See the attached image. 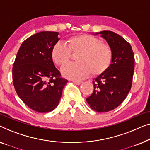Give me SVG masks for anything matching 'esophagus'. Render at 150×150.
<instances>
[{
	"label": "esophagus",
	"mask_w": 150,
	"mask_h": 150,
	"mask_svg": "<svg viewBox=\"0 0 150 150\" xmlns=\"http://www.w3.org/2000/svg\"><path fill=\"white\" fill-rule=\"evenodd\" d=\"M73 83H74L75 84H77V85H80V84H81L83 82L81 81H75V80H73L72 81Z\"/></svg>",
	"instance_id": "34e87169"
}]
</instances>
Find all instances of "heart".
<instances>
[{
    "mask_svg": "<svg viewBox=\"0 0 150 150\" xmlns=\"http://www.w3.org/2000/svg\"><path fill=\"white\" fill-rule=\"evenodd\" d=\"M67 45L62 42L55 43L51 56L58 66H64L70 60L71 52H79L76 56L77 63L69 64L62 69L64 77L71 79H80L98 76L105 73L110 67L113 53L110 46L101 42L94 36L81 34L69 38Z\"/></svg>",
    "mask_w": 150,
    "mask_h": 150,
    "instance_id": "1",
    "label": "heart"
}]
</instances>
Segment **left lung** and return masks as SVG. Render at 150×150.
Here are the masks:
<instances>
[{
  "mask_svg": "<svg viewBox=\"0 0 150 150\" xmlns=\"http://www.w3.org/2000/svg\"><path fill=\"white\" fill-rule=\"evenodd\" d=\"M106 40L112 50L109 69L94 78V91L86 98L90 107L97 112H107L123 102L132 86L134 57L131 45L123 37L109 30L96 33Z\"/></svg>",
  "mask_w": 150,
  "mask_h": 150,
  "instance_id": "8db88e82",
  "label": "left lung"
}]
</instances>
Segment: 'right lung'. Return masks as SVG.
I'll list each match as a JSON object with an SVG mask.
<instances>
[{
  "instance_id": "1",
  "label": "right lung",
  "mask_w": 150,
  "mask_h": 150,
  "mask_svg": "<svg viewBox=\"0 0 150 150\" xmlns=\"http://www.w3.org/2000/svg\"><path fill=\"white\" fill-rule=\"evenodd\" d=\"M58 32L42 31L25 40L13 65V82L18 96L29 108L48 113L58 106L68 80L60 77L52 58Z\"/></svg>"
}]
</instances>
